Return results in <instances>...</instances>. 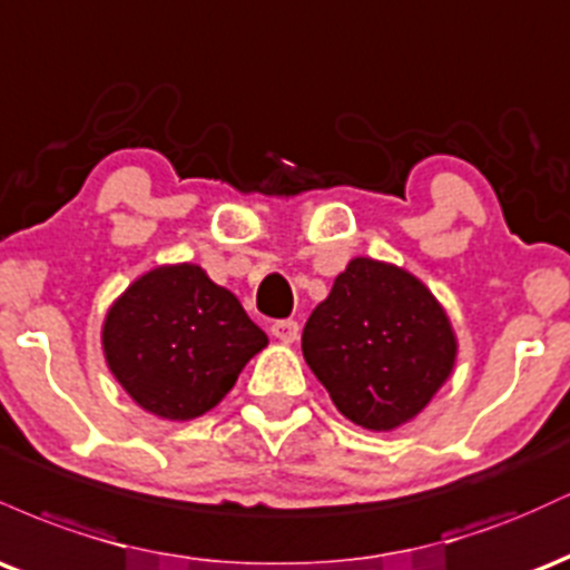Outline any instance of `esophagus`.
<instances>
[{
    "instance_id": "esophagus-1",
    "label": "esophagus",
    "mask_w": 570,
    "mask_h": 570,
    "mask_svg": "<svg viewBox=\"0 0 570 570\" xmlns=\"http://www.w3.org/2000/svg\"><path fill=\"white\" fill-rule=\"evenodd\" d=\"M271 332H273V337H278L281 343H297L299 340V324L297 322H276L271 326Z\"/></svg>"
}]
</instances>
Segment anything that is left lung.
Masks as SVG:
<instances>
[{"instance_id": "obj_1", "label": "left lung", "mask_w": 570, "mask_h": 570, "mask_svg": "<svg viewBox=\"0 0 570 570\" xmlns=\"http://www.w3.org/2000/svg\"><path fill=\"white\" fill-rule=\"evenodd\" d=\"M303 356L335 407L367 431H394L453 375L458 337L421 278L353 257L303 330Z\"/></svg>"}]
</instances>
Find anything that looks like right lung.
I'll return each mask as SVG.
<instances>
[{
  "label": "right lung",
  "mask_w": 570,
  "mask_h": 570,
  "mask_svg": "<svg viewBox=\"0 0 570 570\" xmlns=\"http://www.w3.org/2000/svg\"><path fill=\"white\" fill-rule=\"evenodd\" d=\"M267 335L200 265H158L109 305L101 324L107 367L149 415L185 423L214 410Z\"/></svg>",
  "instance_id": "obj_1"
}]
</instances>
